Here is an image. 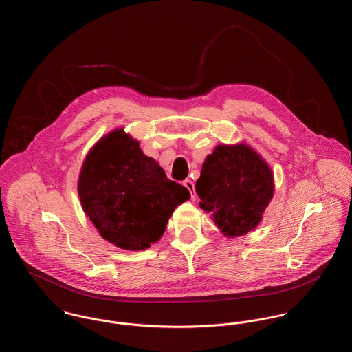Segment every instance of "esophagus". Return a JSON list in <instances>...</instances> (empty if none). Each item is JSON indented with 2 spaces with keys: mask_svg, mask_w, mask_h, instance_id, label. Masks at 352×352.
<instances>
[{
  "mask_svg": "<svg viewBox=\"0 0 352 352\" xmlns=\"http://www.w3.org/2000/svg\"><path fill=\"white\" fill-rule=\"evenodd\" d=\"M184 184L187 187V190L191 192V198H195V186L191 179H186L184 181Z\"/></svg>",
  "mask_w": 352,
  "mask_h": 352,
  "instance_id": "1",
  "label": "esophagus"
}]
</instances>
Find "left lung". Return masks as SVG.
I'll list each match as a JSON object with an SVG mask.
<instances>
[{"mask_svg": "<svg viewBox=\"0 0 352 352\" xmlns=\"http://www.w3.org/2000/svg\"><path fill=\"white\" fill-rule=\"evenodd\" d=\"M201 207L228 237L248 234L273 197V175L250 146L219 145L201 166L195 184Z\"/></svg>", "mask_w": 352, "mask_h": 352, "instance_id": "8db88e82", "label": "left lung"}]
</instances>
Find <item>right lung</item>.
<instances>
[{
	"mask_svg": "<svg viewBox=\"0 0 352 352\" xmlns=\"http://www.w3.org/2000/svg\"><path fill=\"white\" fill-rule=\"evenodd\" d=\"M78 191L84 212L101 236L122 250L149 248L166 230L175 207L190 191L168 179L158 164L122 129L89 151Z\"/></svg>",
	"mask_w": 352,
	"mask_h": 352,
	"instance_id": "right-lung-1",
	"label": "right lung"
}]
</instances>
